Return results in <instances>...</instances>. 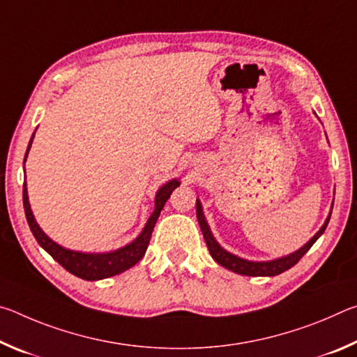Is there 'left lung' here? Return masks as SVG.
Segmentation results:
<instances>
[{"label":"left lung","instance_id":"1","mask_svg":"<svg viewBox=\"0 0 357 357\" xmlns=\"http://www.w3.org/2000/svg\"><path fill=\"white\" fill-rule=\"evenodd\" d=\"M197 219L198 223H200V228H202V233L204 236V241H206V245L209 249L211 257H213L217 263L223 268H227L229 271H233V273L236 274H243V275H250V277H273V275H279L282 273H285L287 269L293 268V266L299 261V259L305 255L307 252L310 250V247L317 243V239L321 236L324 233L326 227H328L329 219H331V214L328 215V219H326L324 225L321 227V229L313 236L309 243H307L304 247H301L298 252L291 253V255L288 257H283L279 259H273V261H247V259H243L239 257H234L231 253H228L227 250H223L222 247L215 243V239L213 236V233H211V229L208 227L206 220H204V215H203V211H202V204L200 202L197 200Z\"/></svg>","mask_w":357,"mask_h":357}]
</instances>
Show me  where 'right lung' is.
Instances as JSON below:
<instances>
[{"instance_id":"obj_1","label":"right lung","mask_w":357,"mask_h":357,"mask_svg":"<svg viewBox=\"0 0 357 357\" xmlns=\"http://www.w3.org/2000/svg\"><path fill=\"white\" fill-rule=\"evenodd\" d=\"M33 138H34V134L31 137V140H29L25 159L28 155L29 148H31ZM178 185H179V181L173 179L170 183H167L164 187H160V190L157 192L155 195L154 213L151 214L146 225H144L143 231L140 233V236H138L135 241H132L130 244L123 247V249L114 250L110 253L74 252V250L64 249V247L58 245L56 243H53V241L48 238L44 231H42L34 220V215L31 213V208H29V202H28L26 184H23V208H25L26 222L29 225V229H31V233L34 234L36 241H38L42 249L50 253L55 261L61 264L63 268L66 271H69L70 274L80 277L83 280H100V279H107V277L124 273V271H128L129 268H132V266L140 261L149 245L151 234H153V229L157 219H159L160 211L164 209V204L167 203V200L172 195V192L176 189Z\"/></svg>"}]
</instances>
